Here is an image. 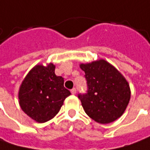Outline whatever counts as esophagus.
I'll return each mask as SVG.
<instances>
[{"label":"esophagus","instance_id":"1","mask_svg":"<svg viewBox=\"0 0 150 150\" xmlns=\"http://www.w3.org/2000/svg\"><path fill=\"white\" fill-rule=\"evenodd\" d=\"M71 93H72V94H76V93H77V89L75 88H73L72 90H71Z\"/></svg>","mask_w":150,"mask_h":150}]
</instances>
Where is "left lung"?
I'll list each match as a JSON object with an SVG mask.
<instances>
[{
    "mask_svg": "<svg viewBox=\"0 0 150 150\" xmlns=\"http://www.w3.org/2000/svg\"><path fill=\"white\" fill-rule=\"evenodd\" d=\"M85 72L88 92L78 94L85 112L99 124H109L122 116L129 103V84L103 59L80 64Z\"/></svg>",
    "mask_w": 150,
    "mask_h": 150,
    "instance_id": "8db88e82",
    "label": "left lung"
}]
</instances>
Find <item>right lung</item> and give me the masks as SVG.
Instances as JSON below:
<instances>
[{
    "instance_id": "obj_1",
    "label": "right lung",
    "mask_w": 150,
    "mask_h": 150,
    "mask_svg": "<svg viewBox=\"0 0 150 150\" xmlns=\"http://www.w3.org/2000/svg\"><path fill=\"white\" fill-rule=\"evenodd\" d=\"M64 80L55 74V65H36L21 84L18 98L21 109L38 123H45L57 114L70 91Z\"/></svg>"
}]
</instances>
